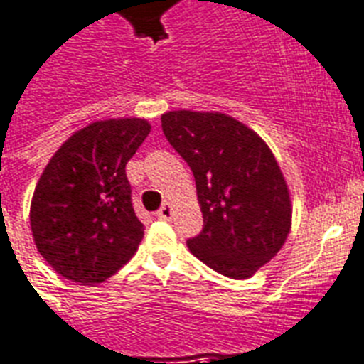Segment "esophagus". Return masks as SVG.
<instances>
[{"label": "esophagus", "mask_w": 364, "mask_h": 364, "mask_svg": "<svg viewBox=\"0 0 364 364\" xmlns=\"http://www.w3.org/2000/svg\"><path fill=\"white\" fill-rule=\"evenodd\" d=\"M156 215L160 219H171V215H173V210H171L169 204H164L158 212H156Z\"/></svg>", "instance_id": "obj_1"}]
</instances>
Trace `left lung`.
<instances>
[{"mask_svg": "<svg viewBox=\"0 0 364 364\" xmlns=\"http://www.w3.org/2000/svg\"><path fill=\"white\" fill-rule=\"evenodd\" d=\"M161 130L197 186L204 225L188 240L189 251L225 277L255 275L292 225L288 186L269 146L225 113L169 111Z\"/></svg>", "mask_w": 364, "mask_h": 364, "instance_id": "1", "label": "left lung"}]
</instances>
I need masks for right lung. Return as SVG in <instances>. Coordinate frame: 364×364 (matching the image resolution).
<instances>
[{
  "label": "right lung",
  "mask_w": 364,
  "mask_h": 364,
  "mask_svg": "<svg viewBox=\"0 0 364 364\" xmlns=\"http://www.w3.org/2000/svg\"><path fill=\"white\" fill-rule=\"evenodd\" d=\"M149 134L145 119L91 122L46 165L29 219L38 253L63 277L104 283L139 247L145 227L134 212L126 164Z\"/></svg>",
  "instance_id": "add662e5"
}]
</instances>
